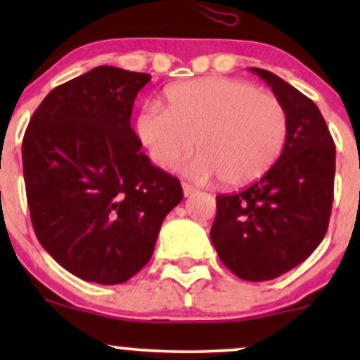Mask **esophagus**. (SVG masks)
<instances>
[{"label":"esophagus","mask_w":360,"mask_h":360,"mask_svg":"<svg viewBox=\"0 0 360 360\" xmlns=\"http://www.w3.org/2000/svg\"><path fill=\"white\" fill-rule=\"evenodd\" d=\"M183 191H184V196H186V198H188V196H193V194H194V193H196V191H198V189H196V188H194V186H191V184L184 183V184H183Z\"/></svg>","instance_id":"obj_1"}]
</instances>
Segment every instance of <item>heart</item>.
I'll list each match as a JSON object with an SVG mask.
<instances>
[{
  "mask_svg": "<svg viewBox=\"0 0 360 360\" xmlns=\"http://www.w3.org/2000/svg\"><path fill=\"white\" fill-rule=\"evenodd\" d=\"M167 108L148 103L137 118V135L152 162L174 166L200 148L183 172L198 181L220 176L245 186L274 166L288 137V113L274 94L232 77H201L166 91Z\"/></svg>",
  "mask_w": 360,
  "mask_h": 360,
  "instance_id": "obj_1",
  "label": "heart"
}]
</instances>
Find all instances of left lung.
Masks as SVG:
<instances>
[{"mask_svg": "<svg viewBox=\"0 0 360 360\" xmlns=\"http://www.w3.org/2000/svg\"><path fill=\"white\" fill-rule=\"evenodd\" d=\"M288 113L279 159L257 183L217 196L212 242L243 281H269L311 255L328 229L335 179V143L318 106L271 71L250 68Z\"/></svg>", "mask_w": 360, "mask_h": 360, "instance_id": "obj_1", "label": "left lung"}]
</instances>
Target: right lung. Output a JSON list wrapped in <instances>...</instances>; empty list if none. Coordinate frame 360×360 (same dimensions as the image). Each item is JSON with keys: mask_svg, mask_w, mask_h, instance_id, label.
Wrapping results in <instances>:
<instances>
[{"mask_svg": "<svg viewBox=\"0 0 360 360\" xmlns=\"http://www.w3.org/2000/svg\"><path fill=\"white\" fill-rule=\"evenodd\" d=\"M150 74L98 65L53 88L23 137L32 225L53 260L82 281L122 284L150 260L179 181L152 166L130 125Z\"/></svg>", "mask_w": 360, "mask_h": 360, "instance_id": "add662e5", "label": "right lung"}]
</instances>
